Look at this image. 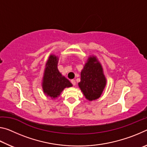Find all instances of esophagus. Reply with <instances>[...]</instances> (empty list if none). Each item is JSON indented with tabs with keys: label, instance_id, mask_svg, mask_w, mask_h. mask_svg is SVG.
Returning <instances> with one entry per match:
<instances>
[{
	"label": "esophagus",
	"instance_id": "1",
	"mask_svg": "<svg viewBox=\"0 0 147 147\" xmlns=\"http://www.w3.org/2000/svg\"><path fill=\"white\" fill-rule=\"evenodd\" d=\"M71 82L72 84H73V86H75V85H76V81L74 80H71Z\"/></svg>",
	"mask_w": 147,
	"mask_h": 147
}]
</instances>
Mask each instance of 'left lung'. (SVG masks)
<instances>
[{
  "label": "left lung",
  "instance_id": "obj_1",
  "mask_svg": "<svg viewBox=\"0 0 147 147\" xmlns=\"http://www.w3.org/2000/svg\"><path fill=\"white\" fill-rule=\"evenodd\" d=\"M80 88L89 100L100 97L105 88L106 80L101 65L96 57H90L81 72Z\"/></svg>",
  "mask_w": 147,
  "mask_h": 147
}]
</instances>
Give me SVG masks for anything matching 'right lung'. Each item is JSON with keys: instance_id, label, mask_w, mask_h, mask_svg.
<instances>
[{"instance_id": "1", "label": "right lung", "mask_w": 147, "mask_h": 147, "mask_svg": "<svg viewBox=\"0 0 147 147\" xmlns=\"http://www.w3.org/2000/svg\"><path fill=\"white\" fill-rule=\"evenodd\" d=\"M58 60L56 56H50L46 64L42 85L44 93L52 98L58 97L65 88L73 86L69 80L59 72L57 67Z\"/></svg>"}]
</instances>
